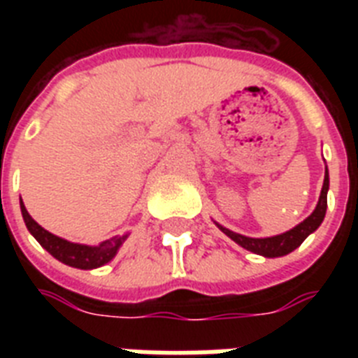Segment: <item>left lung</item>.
<instances>
[{"label":"left lung","instance_id":"8db88e82","mask_svg":"<svg viewBox=\"0 0 358 358\" xmlns=\"http://www.w3.org/2000/svg\"><path fill=\"white\" fill-rule=\"evenodd\" d=\"M327 191H329V171L325 167V178H323V187L322 193H320V201H317L314 212L308 215V217L299 223L297 227H294L288 232L278 236H271V238H249V236H241L238 232H232V230L224 229L223 224L215 223L219 227L221 232L229 236L232 241L243 247V249L255 252V255L266 256V258H278V256L289 255L292 250H295L303 241H305L312 232H316L320 229V224L323 223L325 219V212H327Z\"/></svg>","mask_w":358,"mask_h":358}]
</instances>
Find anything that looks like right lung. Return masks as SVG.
I'll return each mask as SVG.
<instances>
[{
  "mask_svg": "<svg viewBox=\"0 0 358 358\" xmlns=\"http://www.w3.org/2000/svg\"><path fill=\"white\" fill-rule=\"evenodd\" d=\"M22 208V217L31 232V236L44 247V249L57 258L59 262H63L70 267H78V269H96V267L106 266L108 262H111L119 252L120 245L126 241L128 234L115 236L111 239H106L98 245H83V243H72L66 239L59 238V236L48 232L46 229H42L41 224L36 223L35 219L31 217L27 210H25L24 202H20Z\"/></svg>",
  "mask_w": 358,
  "mask_h": 358,
  "instance_id": "add662e5",
  "label": "right lung"
}]
</instances>
